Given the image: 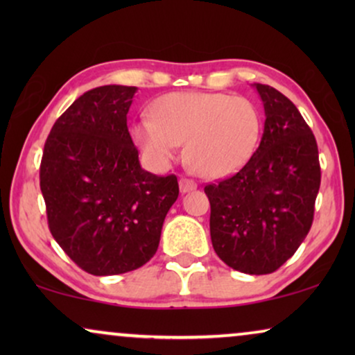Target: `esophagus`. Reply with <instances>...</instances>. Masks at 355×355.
I'll return each mask as SVG.
<instances>
[{"label": "esophagus", "mask_w": 355, "mask_h": 355, "mask_svg": "<svg viewBox=\"0 0 355 355\" xmlns=\"http://www.w3.org/2000/svg\"><path fill=\"white\" fill-rule=\"evenodd\" d=\"M179 189H181L182 193H187V192H192L197 189V184L192 181V179H187V178H181L179 179Z\"/></svg>", "instance_id": "1"}]
</instances>
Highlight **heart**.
<instances>
[{"label": "heart", "instance_id": "b5f03b06", "mask_svg": "<svg viewBox=\"0 0 355 355\" xmlns=\"http://www.w3.org/2000/svg\"><path fill=\"white\" fill-rule=\"evenodd\" d=\"M152 114L135 123L132 137L155 168H166L186 142L193 171L227 176L249 162L260 139V113L244 96L176 92L162 96Z\"/></svg>", "mask_w": 355, "mask_h": 355}]
</instances>
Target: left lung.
Instances as JSON below:
<instances>
[{
  "label": "left lung",
  "instance_id": "8db88e82",
  "mask_svg": "<svg viewBox=\"0 0 355 355\" xmlns=\"http://www.w3.org/2000/svg\"><path fill=\"white\" fill-rule=\"evenodd\" d=\"M254 87L265 110L259 148L205 193L216 255L241 273L268 275L309 234L322 174L317 140L295 105L273 87Z\"/></svg>",
  "mask_w": 355,
  "mask_h": 355
}]
</instances>
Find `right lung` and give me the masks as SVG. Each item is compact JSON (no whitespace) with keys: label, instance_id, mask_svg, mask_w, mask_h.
<instances>
[{"label":"right lung","instance_id":"right-lung-1","mask_svg":"<svg viewBox=\"0 0 355 355\" xmlns=\"http://www.w3.org/2000/svg\"><path fill=\"white\" fill-rule=\"evenodd\" d=\"M137 87L85 92L48 135L40 189L48 226L61 249L95 276L137 270L155 255L178 178L140 166L128 129Z\"/></svg>","mask_w":355,"mask_h":355}]
</instances>
